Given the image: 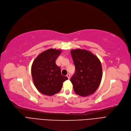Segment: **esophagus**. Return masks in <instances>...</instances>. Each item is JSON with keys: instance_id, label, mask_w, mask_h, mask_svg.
<instances>
[{"instance_id": "obj_1", "label": "esophagus", "mask_w": 131, "mask_h": 131, "mask_svg": "<svg viewBox=\"0 0 131 131\" xmlns=\"http://www.w3.org/2000/svg\"><path fill=\"white\" fill-rule=\"evenodd\" d=\"M67 77H68V79H70V74H69V73L67 74Z\"/></svg>"}]
</instances>
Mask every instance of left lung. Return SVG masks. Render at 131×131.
Here are the masks:
<instances>
[{"label": "left lung", "mask_w": 131, "mask_h": 131, "mask_svg": "<svg viewBox=\"0 0 131 131\" xmlns=\"http://www.w3.org/2000/svg\"><path fill=\"white\" fill-rule=\"evenodd\" d=\"M70 52L75 66V72L70 79L74 92L83 97L93 94L102 79L100 61L85 49H72Z\"/></svg>", "instance_id": "1"}]
</instances>
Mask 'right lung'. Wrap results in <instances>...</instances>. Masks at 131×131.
Wrapping results in <instances>:
<instances>
[{
	"mask_svg": "<svg viewBox=\"0 0 131 131\" xmlns=\"http://www.w3.org/2000/svg\"><path fill=\"white\" fill-rule=\"evenodd\" d=\"M61 53L60 49L50 48L39 54L31 66L34 83L41 93L52 96L59 92L68 77L62 75L55 61Z\"/></svg>",
	"mask_w": 131,
	"mask_h": 131,
	"instance_id": "right-lung-1",
	"label": "right lung"
}]
</instances>
